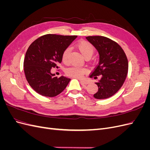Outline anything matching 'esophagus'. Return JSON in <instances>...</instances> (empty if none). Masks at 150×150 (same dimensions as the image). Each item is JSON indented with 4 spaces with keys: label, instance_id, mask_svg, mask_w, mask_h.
Masks as SVG:
<instances>
[{
    "label": "esophagus",
    "instance_id": "esophagus-1",
    "mask_svg": "<svg viewBox=\"0 0 150 150\" xmlns=\"http://www.w3.org/2000/svg\"><path fill=\"white\" fill-rule=\"evenodd\" d=\"M80 81H81V84H86H86H89V81H88L80 79Z\"/></svg>",
    "mask_w": 150,
    "mask_h": 150
}]
</instances>
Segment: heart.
<instances>
[{"mask_svg": "<svg viewBox=\"0 0 150 150\" xmlns=\"http://www.w3.org/2000/svg\"><path fill=\"white\" fill-rule=\"evenodd\" d=\"M76 47L80 51L81 54L85 57L86 56H91L94 51V47L92 44L86 40H81L76 44ZM70 54V49L66 48L62 52L61 59L62 62L67 63L68 62V57ZM87 69L84 67L78 66H72L67 68L66 71V74L68 76L75 77V78H81L84 74L86 73Z\"/></svg>", "mask_w": 150, "mask_h": 150, "instance_id": "obj_1", "label": "heart"}]
</instances>
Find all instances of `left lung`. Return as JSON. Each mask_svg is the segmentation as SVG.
<instances>
[{
    "mask_svg": "<svg viewBox=\"0 0 150 150\" xmlns=\"http://www.w3.org/2000/svg\"><path fill=\"white\" fill-rule=\"evenodd\" d=\"M97 49L99 54L98 65L90 74V78H101L95 83L98 91L94 94L96 99H106L118 91L126 79L128 71V59L120 45L104 36L86 38Z\"/></svg>",
    "mask_w": 150,
    "mask_h": 150,
    "instance_id": "obj_1",
    "label": "left lung"
}]
</instances>
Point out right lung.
<instances>
[{"mask_svg":"<svg viewBox=\"0 0 150 150\" xmlns=\"http://www.w3.org/2000/svg\"><path fill=\"white\" fill-rule=\"evenodd\" d=\"M76 35L46 34L32 43L25 53L24 69L27 81L35 92L46 97H54L65 89L70 78H57L52 74V67L58 68L64 50Z\"/></svg>","mask_w":150,"mask_h":150,"instance_id":"obj_1","label":"right lung"}]
</instances>
